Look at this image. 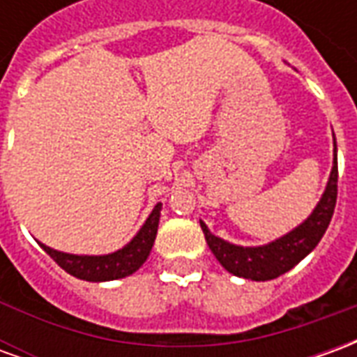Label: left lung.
Segmentation results:
<instances>
[{"instance_id": "obj_1", "label": "left lung", "mask_w": 357, "mask_h": 357, "mask_svg": "<svg viewBox=\"0 0 357 357\" xmlns=\"http://www.w3.org/2000/svg\"><path fill=\"white\" fill-rule=\"evenodd\" d=\"M337 143H335V160L331 170L329 181L325 187L321 201L317 202L314 212L307 220H304L298 227H294L291 233L283 235L281 239H275L264 247H239L231 245L227 241L212 235L204 222H201L204 239L208 243L210 250L214 252L218 262L222 264L229 273L252 281H269L275 277L283 275L289 269L306 258L321 241L323 233L329 227L331 218L337 204Z\"/></svg>"}]
</instances>
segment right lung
<instances>
[{"label":"right lung","instance_id":"obj_1","mask_svg":"<svg viewBox=\"0 0 357 357\" xmlns=\"http://www.w3.org/2000/svg\"><path fill=\"white\" fill-rule=\"evenodd\" d=\"M160 208L162 204L158 202L147 222L143 224L137 235L133 237L124 248H120L112 255L105 256H78L59 252L53 248L45 247L40 243V247L55 260V262L65 269L66 273L84 279V281H112V279H122V277L132 275L133 271L145 264L151 255V248L156 239V229H158V220H160Z\"/></svg>","mask_w":357,"mask_h":357}]
</instances>
